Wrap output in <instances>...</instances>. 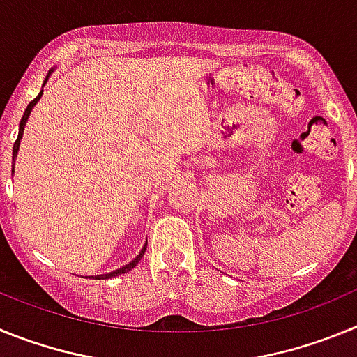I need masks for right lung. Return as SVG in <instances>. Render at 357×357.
<instances>
[{
    "label": "right lung",
    "instance_id": "1",
    "mask_svg": "<svg viewBox=\"0 0 357 357\" xmlns=\"http://www.w3.org/2000/svg\"><path fill=\"white\" fill-rule=\"evenodd\" d=\"M50 73H52V71H50ZM50 73H48V77H50ZM48 77L44 78V84H46V82H48ZM40 96H43V91H40V93L37 94V98H36V100H31V102L28 103V107H26V110H24L23 118H21V123H19V134H17V139H15V143H14V150H12V160H15V157H17V150H19V144H21V137H23L24 125H26V121H28V116H30L31 109H33V107H36V103L39 102V98H40ZM12 172H14V168H12ZM144 250H146V245H144V247H143V250L139 252V255H137V257H135V259H132L130 263H128V264H125V266L118 268V270H116V272L103 273V275H91L89 279H112V277H118V275H121V273H127V272H130L132 268H134L135 264H137V263H139V261H141V257H143V255H144Z\"/></svg>",
    "mask_w": 357,
    "mask_h": 357
}]
</instances>
